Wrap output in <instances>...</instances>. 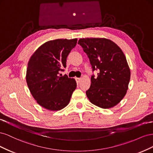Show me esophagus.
I'll use <instances>...</instances> for the list:
<instances>
[{
  "instance_id": "34e87169",
  "label": "esophagus",
  "mask_w": 153,
  "mask_h": 153,
  "mask_svg": "<svg viewBox=\"0 0 153 153\" xmlns=\"http://www.w3.org/2000/svg\"><path fill=\"white\" fill-rule=\"evenodd\" d=\"M75 79H76V82L78 83H78H80V82L81 81V78H76Z\"/></svg>"
}]
</instances>
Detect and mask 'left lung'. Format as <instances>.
Wrapping results in <instances>:
<instances>
[{
  "instance_id": "8db88e82",
  "label": "left lung",
  "mask_w": 153,
  "mask_h": 153,
  "mask_svg": "<svg viewBox=\"0 0 153 153\" xmlns=\"http://www.w3.org/2000/svg\"><path fill=\"white\" fill-rule=\"evenodd\" d=\"M78 44L89 58L93 71L99 69L97 78L91 77L86 91L88 99L100 108L114 107L126 95L130 80V69L123 52L106 38H81Z\"/></svg>"
}]
</instances>
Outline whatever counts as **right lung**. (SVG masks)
Returning a JSON list of instances; mask_svg holds the SVG:
<instances>
[{
    "mask_svg": "<svg viewBox=\"0 0 153 153\" xmlns=\"http://www.w3.org/2000/svg\"><path fill=\"white\" fill-rule=\"evenodd\" d=\"M77 39H57L47 41L30 57L26 81L31 94L42 107L60 110L69 104L76 88L74 78L59 75L66 67L67 57L75 47Z\"/></svg>",
    "mask_w": 153,
    "mask_h": 153,
    "instance_id": "1",
    "label": "right lung"
}]
</instances>
